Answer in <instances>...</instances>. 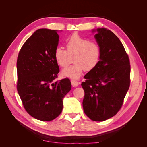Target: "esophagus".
I'll return each mask as SVG.
<instances>
[{
	"mask_svg": "<svg viewBox=\"0 0 147 147\" xmlns=\"http://www.w3.org/2000/svg\"><path fill=\"white\" fill-rule=\"evenodd\" d=\"M71 83H72V85L75 87V86H77L80 84V82H78L77 81L75 80L72 79L71 80Z\"/></svg>",
	"mask_w": 147,
	"mask_h": 147,
	"instance_id": "obj_1",
	"label": "esophagus"
}]
</instances>
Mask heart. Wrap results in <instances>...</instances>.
I'll use <instances>...</instances> for the list:
<instances>
[{
  "mask_svg": "<svg viewBox=\"0 0 147 147\" xmlns=\"http://www.w3.org/2000/svg\"><path fill=\"white\" fill-rule=\"evenodd\" d=\"M66 50L57 47L54 53L55 59L61 67L69 64V56H74L73 65L64 69L62 75L64 77L78 78L83 71H91L98 65L102 50L96 42H90L78 34H74L65 42Z\"/></svg>",
  "mask_w": 147,
  "mask_h": 147,
  "instance_id": "1",
  "label": "heart"
}]
</instances>
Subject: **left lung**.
Here are the masks:
<instances>
[{
  "mask_svg": "<svg viewBox=\"0 0 147 147\" xmlns=\"http://www.w3.org/2000/svg\"><path fill=\"white\" fill-rule=\"evenodd\" d=\"M95 38L102 50L96 67L82 83L84 91V112L92 121H102L115 116L121 109L130 86L131 65L128 55L112 31L97 29Z\"/></svg>",
  "mask_w": 147,
  "mask_h": 147,
  "instance_id": "left-lung-1",
  "label": "left lung"
}]
</instances>
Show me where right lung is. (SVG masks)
I'll return each instance as SVG.
<instances>
[{
	"instance_id": "right-lung-1",
	"label": "right lung",
	"mask_w": 147,
	"mask_h": 147,
	"mask_svg": "<svg viewBox=\"0 0 147 147\" xmlns=\"http://www.w3.org/2000/svg\"><path fill=\"white\" fill-rule=\"evenodd\" d=\"M59 37L56 30L38 29L18 56V92L26 112L40 121H51L59 116L63 99L72 88L67 78L56 80L59 68L54 53Z\"/></svg>"
}]
</instances>
